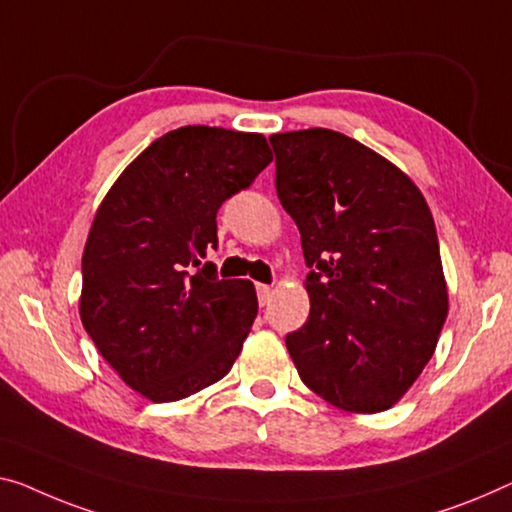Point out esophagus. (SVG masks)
<instances>
[{
  "mask_svg": "<svg viewBox=\"0 0 512 512\" xmlns=\"http://www.w3.org/2000/svg\"><path fill=\"white\" fill-rule=\"evenodd\" d=\"M273 289L269 285H257V299H259V305H266L271 299Z\"/></svg>",
  "mask_w": 512,
  "mask_h": 512,
  "instance_id": "esophagus-1",
  "label": "esophagus"
}]
</instances>
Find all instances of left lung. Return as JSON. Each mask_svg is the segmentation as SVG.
Returning a JSON list of instances; mask_svg holds the SVG:
<instances>
[{"label": "left lung", "instance_id": "1", "mask_svg": "<svg viewBox=\"0 0 512 512\" xmlns=\"http://www.w3.org/2000/svg\"><path fill=\"white\" fill-rule=\"evenodd\" d=\"M269 142L280 204L310 266V317L285 338L289 356L333 407L391 409L432 358L448 315L430 207L400 167L338 131Z\"/></svg>", "mask_w": 512, "mask_h": 512}]
</instances>
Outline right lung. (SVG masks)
Masks as SVG:
<instances>
[{
	"label": "right lung",
	"instance_id": "1",
	"mask_svg": "<svg viewBox=\"0 0 512 512\" xmlns=\"http://www.w3.org/2000/svg\"><path fill=\"white\" fill-rule=\"evenodd\" d=\"M273 160L266 137L183 126L151 142L98 207L82 253L80 319L98 352L151 402L232 370L257 317L250 280L204 262L216 213Z\"/></svg>",
	"mask_w": 512,
	"mask_h": 512
}]
</instances>
